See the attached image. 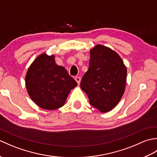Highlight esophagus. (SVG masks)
Segmentation results:
<instances>
[{"instance_id": "34e87169", "label": "esophagus", "mask_w": 157, "mask_h": 157, "mask_svg": "<svg viewBox=\"0 0 157 157\" xmlns=\"http://www.w3.org/2000/svg\"><path fill=\"white\" fill-rule=\"evenodd\" d=\"M75 81L77 82V83H78V84L79 85V84H80V82H81V78H80V77H75Z\"/></svg>"}]
</instances>
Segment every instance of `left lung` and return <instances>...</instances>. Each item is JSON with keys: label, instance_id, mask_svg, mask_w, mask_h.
<instances>
[{"label": "left lung", "instance_id": "left-lung-1", "mask_svg": "<svg viewBox=\"0 0 157 157\" xmlns=\"http://www.w3.org/2000/svg\"><path fill=\"white\" fill-rule=\"evenodd\" d=\"M127 69L117 53L102 45L90 51L89 68L80 86L90 104L102 113L111 111L124 93Z\"/></svg>", "mask_w": 157, "mask_h": 157}]
</instances>
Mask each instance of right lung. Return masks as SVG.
<instances>
[{
  "instance_id": "1",
  "label": "right lung",
  "mask_w": 157,
  "mask_h": 157,
  "mask_svg": "<svg viewBox=\"0 0 157 157\" xmlns=\"http://www.w3.org/2000/svg\"><path fill=\"white\" fill-rule=\"evenodd\" d=\"M25 86L36 105L43 109L55 110L65 104L77 82L63 67L56 64L54 56L42 54L29 67Z\"/></svg>"
}]
</instances>
